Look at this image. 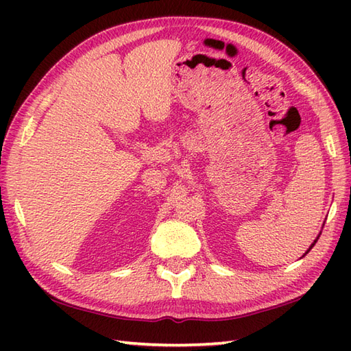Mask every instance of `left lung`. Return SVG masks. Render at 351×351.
Segmentation results:
<instances>
[{"instance_id": "obj_1", "label": "left lung", "mask_w": 351, "mask_h": 351, "mask_svg": "<svg viewBox=\"0 0 351 351\" xmlns=\"http://www.w3.org/2000/svg\"><path fill=\"white\" fill-rule=\"evenodd\" d=\"M323 226H324V225H323ZM319 235H322V234H318V237H317V238H315V240H314V243H312V244H311V245H309V249H308V250H306V253H309V250H311V249H312V247H314V245H315V243H317V241H318V238H319ZM306 253H304V255H306ZM304 255H303V256H304ZM303 256H302V258H303Z\"/></svg>"}]
</instances>
